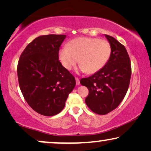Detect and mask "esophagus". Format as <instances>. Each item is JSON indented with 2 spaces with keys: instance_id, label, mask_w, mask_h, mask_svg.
Returning <instances> with one entry per match:
<instances>
[{
  "instance_id": "1",
  "label": "esophagus",
  "mask_w": 151,
  "mask_h": 151,
  "mask_svg": "<svg viewBox=\"0 0 151 151\" xmlns=\"http://www.w3.org/2000/svg\"><path fill=\"white\" fill-rule=\"evenodd\" d=\"M76 85H77V86H79L80 84V80H79V78H76Z\"/></svg>"
}]
</instances>
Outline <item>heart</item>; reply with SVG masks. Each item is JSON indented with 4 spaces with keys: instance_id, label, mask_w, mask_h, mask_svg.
Masks as SVG:
<instances>
[{
    "instance_id": "1",
    "label": "heart",
    "mask_w": 151,
    "mask_h": 151,
    "mask_svg": "<svg viewBox=\"0 0 151 151\" xmlns=\"http://www.w3.org/2000/svg\"><path fill=\"white\" fill-rule=\"evenodd\" d=\"M111 45L104 39L79 37L71 40L67 47L58 51V59L63 67L71 70L78 63L79 69L94 73L106 65L111 55Z\"/></svg>"
}]
</instances>
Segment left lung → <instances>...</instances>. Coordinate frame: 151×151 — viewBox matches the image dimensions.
Masks as SVG:
<instances>
[{"label": "left lung", "mask_w": 151, "mask_h": 151, "mask_svg": "<svg viewBox=\"0 0 151 151\" xmlns=\"http://www.w3.org/2000/svg\"><path fill=\"white\" fill-rule=\"evenodd\" d=\"M111 45L109 60L93 75L80 80L88 88L85 102L93 112L105 115L118 106L126 96L131 76V61L125 47L113 37L105 34Z\"/></svg>", "instance_id": "8db88e82"}]
</instances>
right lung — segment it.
<instances>
[{
    "label": "right lung",
    "mask_w": 151,
    "mask_h": 151,
    "mask_svg": "<svg viewBox=\"0 0 151 151\" xmlns=\"http://www.w3.org/2000/svg\"><path fill=\"white\" fill-rule=\"evenodd\" d=\"M66 35L40 36L29 43L18 64V82L28 104L37 113L53 116L60 113L76 80L58 60Z\"/></svg>",
    "instance_id": "add662e5"
}]
</instances>
